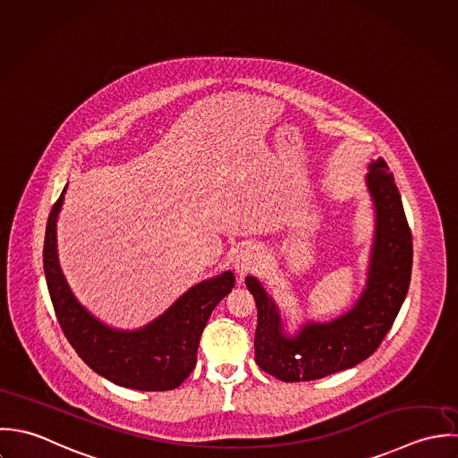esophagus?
<instances>
[{
  "label": "esophagus",
  "mask_w": 458,
  "mask_h": 458,
  "mask_svg": "<svg viewBox=\"0 0 458 458\" xmlns=\"http://www.w3.org/2000/svg\"><path fill=\"white\" fill-rule=\"evenodd\" d=\"M259 260H260V253L259 250L251 248V246H246L242 248L237 255H235V271L237 275L242 276L248 275L250 271H253L257 266H259Z\"/></svg>",
  "instance_id": "34e87169"
}]
</instances>
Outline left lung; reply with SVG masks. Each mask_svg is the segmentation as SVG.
Masks as SVG:
<instances>
[{"label": "left lung", "instance_id": "8db88e82", "mask_svg": "<svg viewBox=\"0 0 458 458\" xmlns=\"http://www.w3.org/2000/svg\"><path fill=\"white\" fill-rule=\"evenodd\" d=\"M373 205V241L363 292L345 313L302 322L295 333L255 276H246L259 311L255 360L283 382L315 380L369 358L391 329L409 290L412 235L394 177L382 157L371 159L365 177Z\"/></svg>", "mask_w": 458, "mask_h": 458}]
</instances>
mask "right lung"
I'll use <instances>...</instances> for the list:
<instances>
[{
	"label": "right lung",
	"mask_w": 458,
	"mask_h": 458,
	"mask_svg": "<svg viewBox=\"0 0 458 458\" xmlns=\"http://www.w3.org/2000/svg\"><path fill=\"white\" fill-rule=\"evenodd\" d=\"M67 185L55 203L44 241V275L64 335L100 377L140 391L175 389L196 365L201 333L214 308L235 286L232 271L192 284L159 317L138 329L113 327L90 313L71 290L58 260L56 223Z\"/></svg>",
	"instance_id": "obj_1"
}]
</instances>
